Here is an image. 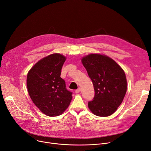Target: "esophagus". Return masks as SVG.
Here are the masks:
<instances>
[{"mask_svg":"<svg viewBox=\"0 0 151 151\" xmlns=\"http://www.w3.org/2000/svg\"><path fill=\"white\" fill-rule=\"evenodd\" d=\"M81 88H78L77 90H76V93H79L80 92H81Z\"/></svg>","mask_w":151,"mask_h":151,"instance_id":"1","label":"esophagus"}]
</instances>
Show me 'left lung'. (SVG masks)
Listing matches in <instances>:
<instances>
[{
  "label": "left lung",
  "instance_id": "left-lung-1",
  "mask_svg": "<svg viewBox=\"0 0 151 151\" xmlns=\"http://www.w3.org/2000/svg\"><path fill=\"white\" fill-rule=\"evenodd\" d=\"M81 61L95 91L88 108L96 116H110L116 111L127 91L124 71L114 60L104 54H90L83 57Z\"/></svg>",
  "mask_w": 151,
  "mask_h": 151
}]
</instances>
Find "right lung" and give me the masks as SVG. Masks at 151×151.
Here are the masks:
<instances>
[{
    "label": "right lung",
    "mask_w": 151,
    "mask_h": 151,
    "mask_svg": "<svg viewBox=\"0 0 151 151\" xmlns=\"http://www.w3.org/2000/svg\"><path fill=\"white\" fill-rule=\"evenodd\" d=\"M66 57L58 53L42 58L29 70L27 87L29 96L39 110L49 116L63 113L71 102L72 93L60 77Z\"/></svg>",
    "instance_id": "1"
}]
</instances>
